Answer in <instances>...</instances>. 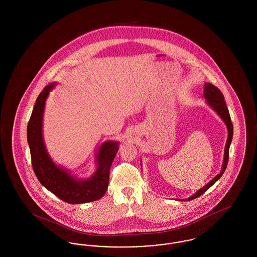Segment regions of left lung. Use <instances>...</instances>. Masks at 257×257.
<instances>
[{
    "mask_svg": "<svg viewBox=\"0 0 257 257\" xmlns=\"http://www.w3.org/2000/svg\"><path fill=\"white\" fill-rule=\"evenodd\" d=\"M204 96L206 98L208 104L218 112V114L220 115V117L222 118V120L226 124L227 126V130H228V138H227V142L225 145V150H224V159H223V165H222V169L220 173L214 177L207 185H205L202 189H200L199 191H197L194 196H191L188 198V200H192L195 199L196 197L201 196L202 194H204L208 189L213 186L214 183L219 180L220 176L223 174V172L225 171L226 167H227V163H228V156H229V147L231 144L233 137V125L231 122V118H230V114L228 109L226 107L225 101H224V97L223 94L221 93L220 89L217 86L207 83L205 85V88H204Z\"/></svg>",
    "mask_w": 257,
    "mask_h": 257,
    "instance_id": "1",
    "label": "left lung"
}]
</instances>
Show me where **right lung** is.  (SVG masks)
Instances as JSON below:
<instances>
[{
  "label": "right lung",
  "instance_id": "add662e5",
  "mask_svg": "<svg viewBox=\"0 0 257 257\" xmlns=\"http://www.w3.org/2000/svg\"><path fill=\"white\" fill-rule=\"evenodd\" d=\"M54 85L45 86L39 93L27 128L33 169L37 179L51 193L67 203H86L105 195L111 163L118 151V143L103 144L98 153L97 171L88 180H76L69 173L57 167L50 159L42 139V116L46 98Z\"/></svg>",
  "mask_w": 257,
  "mask_h": 257
}]
</instances>
